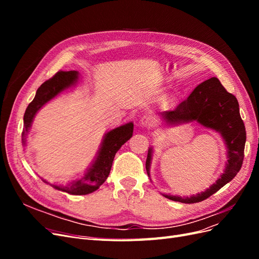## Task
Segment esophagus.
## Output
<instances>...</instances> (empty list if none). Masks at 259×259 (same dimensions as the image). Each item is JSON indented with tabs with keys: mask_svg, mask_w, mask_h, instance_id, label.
I'll return each instance as SVG.
<instances>
[{
	"mask_svg": "<svg viewBox=\"0 0 259 259\" xmlns=\"http://www.w3.org/2000/svg\"><path fill=\"white\" fill-rule=\"evenodd\" d=\"M139 124H140V126H143V127H151L153 124V120L150 115L144 114L142 116V119H140V121H139Z\"/></svg>",
	"mask_w": 259,
	"mask_h": 259,
	"instance_id": "1",
	"label": "esophagus"
}]
</instances>
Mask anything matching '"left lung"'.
<instances>
[{
  "label": "left lung",
  "instance_id": "8db88e82",
  "mask_svg": "<svg viewBox=\"0 0 259 259\" xmlns=\"http://www.w3.org/2000/svg\"><path fill=\"white\" fill-rule=\"evenodd\" d=\"M163 119L169 124L197 121L201 125L219 132L228 148V163L225 173L204 192L182 198L164 194V197L182 203H198L206 200L211 194L236 177L244 159L246 132L243 123L236 96L228 93L217 77H211L193 90L189 97L182 101L174 110L162 113ZM152 149H149L146 169L149 175Z\"/></svg>",
  "mask_w": 259,
  "mask_h": 259
}]
</instances>
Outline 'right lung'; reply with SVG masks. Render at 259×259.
Here are the masks:
<instances>
[{
  "label": "right lung",
  "mask_w": 259,
  "mask_h": 259,
  "mask_svg": "<svg viewBox=\"0 0 259 259\" xmlns=\"http://www.w3.org/2000/svg\"><path fill=\"white\" fill-rule=\"evenodd\" d=\"M77 74H79L77 71H58L37 89L34 99L29 104L25 115H23V130L21 134L23 145L26 144V135L31 127L35 113L48 101L57 96L62 91L72 86L77 80ZM133 128H134V124L127 123L108 132L95 162L92 164V166L80 180L67 186H52L55 189L73 195L89 194L97 190L106 182L109 173H110L115 153L119 151L122 145L132 137Z\"/></svg>",
  "instance_id": "add662e5"
}]
</instances>
